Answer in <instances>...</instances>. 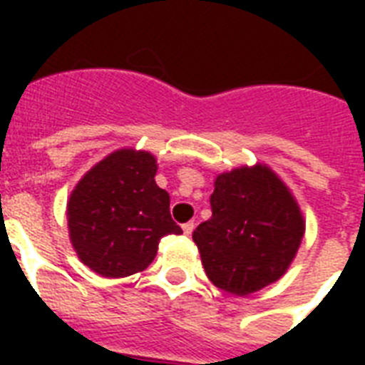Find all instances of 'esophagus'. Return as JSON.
Segmentation results:
<instances>
[{"instance_id":"34e87169","label":"esophagus","mask_w":365,"mask_h":365,"mask_svg":"<svg viewBox=\"0 0 365 365\" xmlns=\"http://www.w3.org/2000/svg\"><path fill=\"white\" fill-rule=\"evenodd\" d=\"M182 229H183V233H185V235H187V237H189V235L193 233V229H195V223H193V222H187V223H183V225H182Z\"/></svg>"}]
</instances>
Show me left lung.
Listing matches in <instances>:
<instances>
[{"label": "left lung", "mask_w": 365, "mask_h": 365, "mask_svg": "<svg viewBox=\"0 0 365 365\" xmlns=\"http://www.w3.org/2000/svg\"><path fill=\"white\" fill-rule=\"evenodd\" d=\"M210 206L212 217L195 229L193 240L214 286L250 295L288 271L305 222L294 195L269 166L220 174Z\"/></svg>", "instance_id": "8db88e82"}]
</instances>
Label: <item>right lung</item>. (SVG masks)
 Here are the masks:
<instances>
[{
  "instance_id": "obj_1",
  "label": "right lung",
  "mask_w": 365,
  "mask_h": 365,
  "mask_svg": "<svg viewBox=\"0 0 365 365\" xmlns=\"http://www.w3.org/2000/svg\"><path fill=\"white\" fill-rule=\"evenodd\" d=\"M149 151L117 149L81 178L68 200L70 240L79 259L106 278L148 269L165 235H180L170 197L155 183Z\"/></svg>"
}]
</instances>
